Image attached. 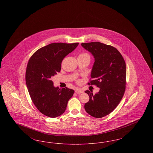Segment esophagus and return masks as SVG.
Here are the masks:
<instances>
[{"instance_id": "34e87169", "label": "esophagus", "mask_w": 153, "mask_h": 153, "mask_svg": "<svg viewBox=\"0 0 153 153\" xmlns=\"http://www.w3.org/2000/svg\"><path fill=\"white\" fill-rule=\"evenodd\" d=\"M83 92H84V91L79 88H76L75 89V92L77 94H81V93H82Z\"/></svg>"}]
</instances>
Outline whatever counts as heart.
Listing matches in <instances>:
<instances>
[{"label": "heart", "mask_w": 153, "mask_h": 153, "mask_svg": "<svg viewBox=\"0 0 153 153\" xmlns=\"http://www.w3.org/2000/svg\"><path fill=\"white\" fill-rule=\"evenodd\" d=\"M84 56H89V57H90L88 53H80L79 56V57H84Z\"/></svg>", "instance_id": "b5f03b06"}]
</instances>
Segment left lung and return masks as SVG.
I'll return each instance as SVG.
<instances>
[{
  "label": "left lung",
  "instance_id": "obj_1",
  "mask_svg": "<svg viewBox=\"0 0 153 153\" xmlns=\"http://www.w3.org/2000/svg\"><path fill=\"white\" fill-rule=\"evenodd\" d=\"M95 58L91 78L88 84L100 88L93 95L85 91L89 100L84 105L88 114L102 118L112 112L121 101L126 89V66L123 56L115 48L99 42L82 43Z\"/></svg>",
  "mask_w": 153,
  "mask_h": 153
}]
</instances>
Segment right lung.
I'll list each match as a JSON object with an SVG mask.
<instances>
[{
	"label": "right lung",
	"mask_w": 153,
	"mask_h": 153,
	"mask_svg": "<svg viewBox=\"0 0 153 153\" xmlns=\"http://www.w3.org/2000/svg\"><path fill=\"white\" fill-rule=\"evenodd\" d=\"M79 43H52L36 51L30 58L26 82L31 100L38 110L47 117H56L65 111L74 91L55 88L51 77L59 72L64 58Z\"/></svg>",
	"instance_id": "1"
}]
</instances>
